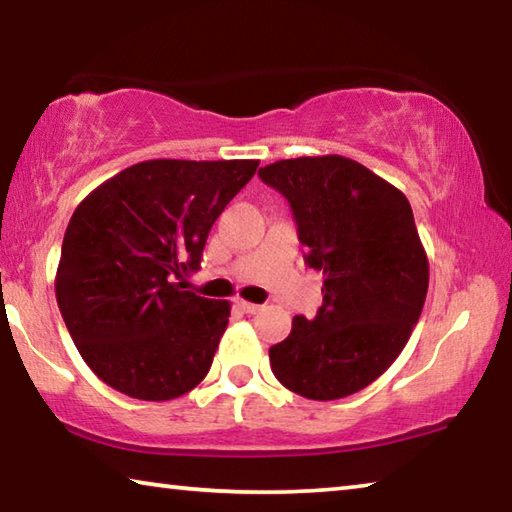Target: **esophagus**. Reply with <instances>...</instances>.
Listing matches in <instances>:
<instances>
[{
	"label": "esophagus",
	"mask_w": 512,
	"mask_h": 512,
	"mask_svg": "<svg viewBox=\"0 0 512 512\" xmlns=\"http://www.w3.org/2000/svg\"><path fill=\"white\" fill-rule=\"evenodd\" d=\"M237 307L244 311V314H257V311L262 309L259 305H255V302H246V300H237Z\"/></svg>",
	"instance_id": "1"
}]
</instances>
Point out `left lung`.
Returning <instances> with one entry per match:
<instances>
[{
  "mask_svg": "<svg viewBox=\"0 0 512 512\" xmlns=\"http://www.w3.org/2000/svg\"><path fill=\"white\" fill-rule=\"evenodd\" d=\"M259 178L287 198L305 262L323 271V307L268 350L273 375L307 400L359 393L400 357L427 298L411 205L343 155L277 160Z\"/></svg>",
  "mask_w": 512,
  "mask_h": 512,
  "instance_id": "1",
  "label": "left lung"
}]
</instances>
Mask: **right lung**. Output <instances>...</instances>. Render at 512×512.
Wrapping results in <instances>:
<instances>
[{"instance_id":"obj_1","label":"right lung","mask_w":512,"mask_h":512,"mask_svg":"<svg viewBox=\"0 0 512 512\" xmlns=\"http://www.w3.org/2000/svg\"><path fill=\"white\" fill-rule=\"evenodd\" d=\"M259 160H146L76 207L56 271L67 332L94 375L135 400L196 388L228 327L230 302L185 291L214 221Z\"/></svg>"}]
</instances>
